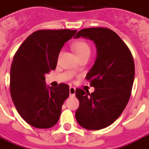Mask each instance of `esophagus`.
I'll list each match as a JSON object with an SVG mask.
<instances>
[{
	"instance_id": "1",
	"label": "esophagus",
	"mask_w": 149,
	"mask_h": 149,
	"mask_svg": "<svg viewBox=\"0 0 149 149\" xmlns=\"http://www.w3.org/2000/svg\"><path fill=\"white\" fill-rule=\"evenodd\" d=\"M69 93H70V96H74V95H75V88L74 87H70Z\"/></svg>"
}]
</instances>
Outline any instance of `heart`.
Segmentation results:
<instances>
[{"label": "heart", "instance_id": "obj_1", "mask_svg": "<svg viewBox=\"0 0 149 149\" xmlns=\"http://www.w3.org/2000/svg\"><path fill=\"white\" fill-rule=\"evenodd\" d=\"M72 48H73L74 51L77 57H80V56H85V55H88L90 54V47L88 44L87 42L82 40H78L76 41L72 44ZM74 71H76V68L74 70Z\"/></svg>", "mask_w": 149, "mask_h": 149}]
</instances>
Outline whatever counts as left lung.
Wrapping results in <instances>:
<instances>
[{"label": "left lung", "mask_w": 149, "mask_h": 149, "mask_svg": "<svg viewBox=\"0 0 149 149\" xmlns=\"http://www.w3.org/2000/svg\"><path fill=\"white\" fill-rule=\"evenodd\" d=\"M81 36L94 42L97 55L85 77L95 91L76 89L79 107L75 117L80 126L96 131L113 124L125 109L134 79V63L127 46L109 29H84L74 38Z\"/></svg>", "instance_id": "left-lung-1"}]
</instances>
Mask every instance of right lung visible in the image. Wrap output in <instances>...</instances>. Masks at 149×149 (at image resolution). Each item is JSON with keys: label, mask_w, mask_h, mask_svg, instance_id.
<instances>
[{"label": "right lung", "mask_w": 149, "mask_h": 149, "mask_svg": "<svg viewBox=\"0 0 149 149\" xmlns=\"http://www.w3.org/2000/svg\"><path fill=\"white\" fill-rule=\"evenodd\" d=\"M77 30H39L29 36L16 52L10 72L11 99L22 118L36 128H49L57 123L69 86H47L45 74L56 68L64 43Z\"/></svg>", "instance_id": "right-lung-1"}]
</instances>
